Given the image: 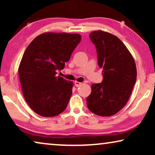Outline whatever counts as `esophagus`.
Segmentation results:
<instances>
[{
  "mask_svg": "<svg viewBox=\"0 0 155 155\" xmlns=\"http://www.w3.org/2000/svg\"><path fill=\"white\" fill-rule=\"evenodd\" d=\"M75 85L76 87H80V86H81V85H82V82L75 81Z\"/></svg>",
  "mask_w": 155,
  "mask_h": 155,
  "instance_id": "1",
  "label": "esophagus"
}]
</instances>
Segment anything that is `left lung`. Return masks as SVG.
I'll use <instances>...</instances> for the list:
<instances>
[{
	"mask_svg": "<svg viewBox=\"0 0 155 155\" xmlns=\"http://www.w3.org/2000/svg\"><path fill=\"white\" fill-rule=\"evenodd\" d=\"M90 38L96 46L104 78L101 83L92 84L87 105L97 115L111 116L128 102L136 81V65L130 51L116 36L97 30L91 32Z\"/></svg>",
	"mask_w": 155,
	"mask_h": 155,
	"instance_id": "left-lung-1",
	"label": "left lung"
}]
</instances>
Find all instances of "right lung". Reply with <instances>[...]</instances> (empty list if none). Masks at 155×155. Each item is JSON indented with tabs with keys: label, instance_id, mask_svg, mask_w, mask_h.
<instances>
[{
	"label": "right lung",
	"instance_id": "add662e5",
	"mask_svg": "<svg viewBox=\"0 0 155 155\" xmlns=\"http://www.w3.org/2000/svg\"><path fill=\"white\" fill-rule=\"evenodd\" d=\"M80 41L79 34L46 32L25 50L19 78L25 101L39 115L53 117L66 109L73 82L56 76V71L64 68Z\"/></svg>",
	"mask_w": 155,
	"mask_h": 155
}]
</instances>
